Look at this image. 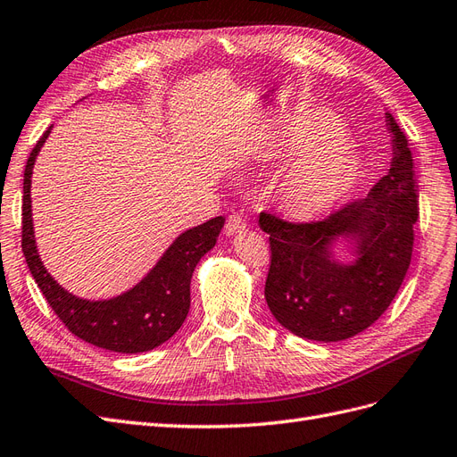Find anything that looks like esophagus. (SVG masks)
Masks as SVG:
<instances>
[{
  "label": "esophagus",
  "mask_w": 457,
  "mask_h": 457,
  "mask_svg": "<svg viewBox=\"0 0 457 457\" xmlns=\"http://www.w3.org/2000/svg\"><path fill=\"white\" fill-rule=\"evenodd\" d=\"M245 228H246V221H245L243 214L233 212V214L228 216V220H226V233H228V236H236V233H239Z\"/></svg>",
  "instance_id": "esophagus-1"
}]
</instances>
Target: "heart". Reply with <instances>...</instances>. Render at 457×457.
<instances>
[{
    "mask_svg": "<svg viewBox=\"0 0 457 457\" xmlns=\"http://www.w3.org/2000/svg\"><path fill=\"white\" fill-rule=\"evenodd\" d=\"M283 143L287 151L304 153L281 189L295 216L312 218L325 212L356 184L358 161L331 114H308Z\"/></svg>",
    "mask_w": 457,
    "mask_h": 457,
    "instance_id": "obj_1",
    "label": "heart"
}]
</instances>
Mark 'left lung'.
<instances>
[{"instance_id": "1", "label": "left lung", "mask_w": 457, "mask_h": 457, "mask_svg": "<svg viewBox=\"0 0 457 457\" xmlns=\"http://www.w3.org/2000/svg\"><path fill=\"white\" fill-rule=\"evenodd\" d=\"M395 156L368 197L348 201L320 220L293 221L260 212L270 236L266 303L276 320L310 341L337 343L368 329L395 301L413 253L420 218L413 154L408 137L386 112ZM337 235L359 241V260L341 267L324 245Z\"/></svg>"}]
</instances>
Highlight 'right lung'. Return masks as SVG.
<instances>
[{"label":"right lung","instance_id":"add662e5","mask_svg":"<svg viewBox=\"0 0 457 457\" xmlns=\"http://www.w3.org/2000/svg\"><path fill=\"white\" fill-rule=\"evenodd\" d=\"M49 129L51 126L34 145L24 168L22 253L32 278L64 328L82 341L105 350L124 352V354L156 348L168 341L186 321L191 304L189 285L193 270L216 245L224 218L216 216L181 233L159 260V264L132 291L111 301L97 303L72 296L46 271L36 251L32 229L30 176L36 154L49 136Z\"/></svg>","mask_w":457,"mask_h":457}]
</instances>
